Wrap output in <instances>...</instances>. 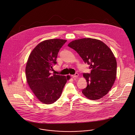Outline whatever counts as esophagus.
<instances>
[{
	"mask_svg": "<svg viewBox=\"0 0 135 135\" xmlns=\"http://www.w3.org/2000/svg\"><path fill=\"white\" fill-rule=\"evenodd\" d=\"M78 76V73H75L74 75H72V77H73V78H76V77H77Z\"/></svg>",
	"mask_w": 135,
	"mask_h": 135,
	"instance_id": "1",
	"label": "esophagus"
}]
</instances>
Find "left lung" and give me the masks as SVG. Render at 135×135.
<instances>
[{"instance_id":"1","label":"left lung","mask_w":135,"mask_h":135,"mask_svg":"<svg viewBox=\"0 0 135 135\" xmlns=\"http://www.w3.org/2000/svg\"><path fill=\"white\" fill-rule=\"evenodd\" d=\"M68 46L75 50L85 63L90 73H84L87 86L82 90L90 100H98L107 95L115 81L117 63L109 47L101 40L84 38L73 40Z\"/></svg>"}]
</instances>
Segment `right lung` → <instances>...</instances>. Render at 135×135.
I'll use <instances>...</instances> for the list:
<instances>
[{"mask_svg":"<svg viewBox=\"0 0 135 135\" xmlns=\"http://www.w3.org/2000/svg\"><path fill=\"white\" fill-rule=\"evenodd\" d=\"M66 40L51 39L44 40L32 50L28 59L25 74L27 82L40 101L51 104L61 96L63 89L70 76L50 73L57 64L58 52Z\"/></svg>","mask_w":135,"mask_h":135,"instance_id":"1","label":"right lung"}]
</instances>
